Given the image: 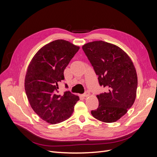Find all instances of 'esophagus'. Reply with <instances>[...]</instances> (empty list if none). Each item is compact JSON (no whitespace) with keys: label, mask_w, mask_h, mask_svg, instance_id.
I'll return each mask as SVG.
<instances>
[{"label":"esophagus","mask_w":157,"mask_h":157,"mask_svg":"<svg viewBox=\"0 0 157 157\" xmlns=\"http://www.w3.org/2000/svg\"><path fill=\"white\" fill-rule=\"evenodd\" d=\"M90 92H85L84 94H83V97L84 98H87V97H88L89 96H90Z\"/></svg>","instance_id":"34e87169"}]
</instances>
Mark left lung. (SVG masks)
I'll return each mask as SVG.
<instances>
[{
    "label": "left lung",
    "instance_id": "8db88e82",
    "mask_svg": "<svg viewBox=\"0 0 157 157\" xmlns=\"http://www.w3.org/2000/svg\"><path fill=\"white\" fill-rule=\"evenodd\" d=\"M82 50L98 76L101 86L108 88L96 97L99 107L92 116L105 123L117 122L128 112L136 98L137 76L135 66L126 52L105 41L90 42Z\"/></svg>",
    "mask_w": 157,
    "mask_h": 157
}]
</instances>
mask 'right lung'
<instances>
[{
    "instance_id": "obj_1",
    "label": "right lung",
    "mask_w": 157,
    "mask_h": 157,
    "mask_svg": "<svg viewBox=\"0 0 157 157\" xmlns=\"http://www.w3.org/2000/svg\"><path fill=\"white\" fill-rule=\"evenodd\" d=\"M80 48L65 40H56L42 46L33 56L25 77V90L33 110L42 120L54 124L71 117L78 100L77 95L58 94L63 71Z\"/></svg>"
}]
</instances>
